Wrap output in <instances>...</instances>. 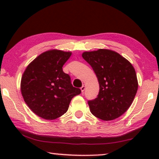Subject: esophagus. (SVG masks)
<instances>
[{
	"instance_id": "obj_1",
	"label": "esophagus",
	"mask_w": 159,
	"mask_h": 159,
	"mask_svg": "<svg viewBox=\"0 0 159 159\" xmlns=\"http://www.w3.org/2000/svg\"><path fill=\"white\" fill-rule=\"evenodd\" d=\"M80 89H81L82 92L83 93L84 91V90H85V85H84V84H83V85H82V86L81 87V88H80Z\"/></svg>"
}]
</instances>
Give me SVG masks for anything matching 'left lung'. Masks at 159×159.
<instances>
[{"label": "left lung", "instance_id": "1", "mask_svg": "<svg viewBox=\"0 0 159 159\" xmlns=\"http://www.w3.org/2000/svg\"><path fill=\"white\" fill-rule=\"evenodd\" d=\"M82 58L93 68L100 87L96 98L88 101L91 113L105 121L118 118L131 106L138 90L134 67L110 50L84 52Z\"/></svg>", "mask_w": 159, "mask_h": 159}]
</instances>
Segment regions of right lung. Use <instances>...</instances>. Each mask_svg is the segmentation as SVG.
I'll return each instance as SVG.
<instances>
[{
	"label": "right lung",
	"instance_id": "obj_1",
	"mask_svg": "<svg viewBox=\"0 0 159 159\" xmlns=\"http://www.w3.org/2000/svg\"><path fill=\"white\" fill-rule=\"evenodd\" d=\"M70 52L52 50L38 56L28 65L21 81V91L25 103L38 116L55 119L68 110L71 100L81 93L73 87L63 66Z\"/></svg>",
	"mask_w": 159,
	"mask_h": 159
}]
</instances>
